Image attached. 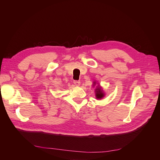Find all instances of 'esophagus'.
<instances>
[{
    "label": "esophagus",
    "instance_id": "esophagus-1",
    "mask_svg": "<svg viewBox=\"0 0 160 160\" xmlns=\"http://www.w3.org/2000/svg\"><path fill=\"white\" fill-rule=\"evenodd\" d=\"M73 83H74V84L75 85V86H79L80 85V82L79 80H74Z\"/></svg>",
    "mask_w": 160,
    "mask_h": 160
}]
</instances>
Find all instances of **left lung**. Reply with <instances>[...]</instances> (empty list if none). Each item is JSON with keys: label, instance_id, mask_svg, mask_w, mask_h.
I'll list each match as a JSON object with an SVG mask.
<instances>
[{"label": "left lung", "instance_id": "obj_1", "mask_svg": "<svg viewBox=\"0 0 160 160\" xmlns=\"http://www.w3.org/2000/svg\"><path fill=\"white\" fill-rule=\"evenodd\" d=\"M95 91H96V96H97L96 97H97L98 99L102 98L104 97V94L100 88H98L96 89Z\"/></svg>", "mask_w": 160, "mask_h": 160}]
</instances>
